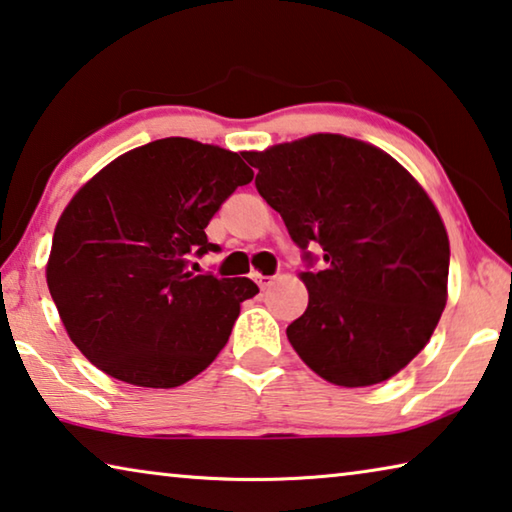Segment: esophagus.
Listing matches in <instances>:
<instances>
[{
	"label": "esophagus",
	"instance_id": "1",
	"mask_svg": "<svg viewBox=\"0 0 512 512\" xmlns=\"http://www.w3.org/2000/svg\"><path fill=\"white\" fill-rule=\"evenodd\" d=\"M253 278L262 289H269L275 282V278H271V275H262V273H253Z\"/></svg>",
	"mask_w": 512,
	"mask_h": 512
}]
</instances>
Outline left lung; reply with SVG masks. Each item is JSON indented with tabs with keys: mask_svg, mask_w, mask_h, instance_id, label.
Returning a JSON list of instances; mask_svg holds the SVG:
<instances>
[{
	"mask_svg": "<svg viewBox=\"0 0 512 512\" xmlns=\"http://www.w3.org/2000/svg\"><path fill=\"white\" fill-rule=\"evenodd\" d=\"M250 159L259 196L291 239L323 248V269L300 273L307 310L287 328L300 360L339 387L396 376L446 305L449 237L424 186L376 145L342 134L278 143Z\"/></svg>",
	"mask_w": 512,
	"mask_h": 512,
	"instance_id": "obj_1",
	"label": "left lung"
}]
</instances>
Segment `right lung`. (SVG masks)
Instances as JSON below:
<instances>
[{
  "instance_id": "1",
  "label": "right lung",
  "mask_w": 512,
  "mask_h": 512,
  "mask_svg": "<svg viewBox=\"0 0 512 512\" xmlns=\"http://www.w3.org/2000/svg\"><path fill=\"white\" fill-rule=\"evenodd\" d=\"M243 159L170 136L120 154L72 196L45 275L68 337L97 369L168 389L221 353L259 289L250 278L196 275L189 257L218 250L205 227L253 182Z\"/></svg>"
}]
</instances>
